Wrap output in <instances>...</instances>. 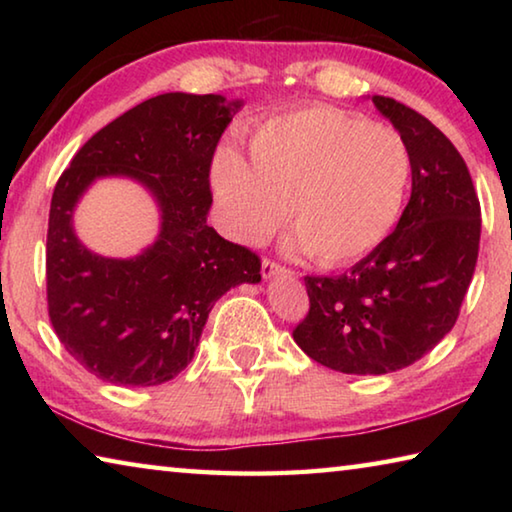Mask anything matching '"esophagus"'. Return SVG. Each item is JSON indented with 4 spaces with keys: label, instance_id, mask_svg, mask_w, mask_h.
I'll return each mask as SVG.
<instances>
[{
    "label": "esophagus",
    "instance_id": "1",
    "mask_svg": "<svg viewBox=\"0 0 512 512\" xmlns=\"http://www.w3.org/2000/svg\"><path fill=\"white\" fill-rule=\"evenodd\" d=\"M280 271H284V266L273 262V259H264V262H262V275H264V280H268V277H273L275 273H280Z\"/></svg>",
    "mask_w": 512,
    "mask_h": 512
}]
</instances>
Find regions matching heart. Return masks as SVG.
I'll return each instance as SVG.
<instances>
[{"instance_id":"1","label":"heart","mask_w":512,"mask_h":512,"mask_svg":"<svg viewBox=\"0 0 512 512\" xmlns=\"http://www.w3.org/2000/svg\"><path fill=\"white\" fill-rule=\"evenodd\" d=\"M250 167L232 151L216 155L214 194L230 230L257 244L284 221L323 266L357 262L400 216L411 155L391 126L329 106H307L264 121L248 142Z\"/></svg>"}]
</instances>
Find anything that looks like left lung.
<instances>
[{
	"mask_svg": "<svg viewBox=\"0 0 512 512\" xmlns=\"http://www.w3.org/2000/svg\"><path fill=\"white\" fill-rule=\"evenodd\" d=\"M375 108L411 155V198L397 228L336 277L307 275L309 314L293 341L320 366L386 375L422 359L452 332L481 239V205L456 146L391 97Z\"/></svg>",
	"mask_w": 512,
	"mask_h": 512,
	"instance_id": "8db88e82",
	"label": "left lung"
}]
</instances>
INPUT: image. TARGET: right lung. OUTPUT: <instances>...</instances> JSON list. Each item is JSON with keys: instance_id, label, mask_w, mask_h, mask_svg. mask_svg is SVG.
<instances>
[{"instance_id": "1", "label": "right lung", "mask_w": 512, "mask_h": 512, "mask_svg": "<svg viewBox=\"0 0 512 512\" xmlns=\"http://www.w3.org/2000/svg\"><path fill=\"white\" fill-rule=\"evenodd\" d=\"M244 106L221 94L167 92L85 142L51 196L49 318L65 350L108 384L160 386L194 359L225 291L262 280L259 257L207 225L210 167ZM124 175L152 192L161 235L140 256L103 258L73 232V210L97 177Z\"/></svg>"}]
</instances>
